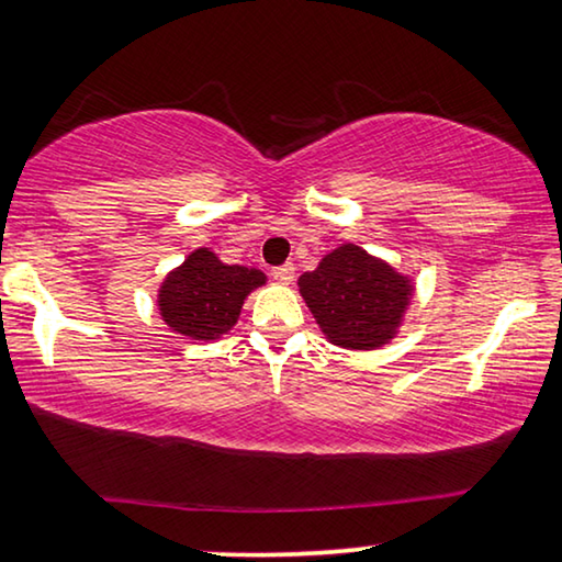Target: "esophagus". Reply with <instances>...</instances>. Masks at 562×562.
<instances>
[{
  "label": "esophagus",
  "mask_w": 562,
  "mask_h": 562,
  "mask_svg": "<svg viewBox=\"0 0 562 562\" xmlns=\"http://www.w3.org/2000/svg\"><path fill=\"white\" fill-rule=\"evenodd\" d=\"M293 263H283L279 266V269H273V279L281 281V283H291L293 281Z\"/></svg>",
  "instance_id": "1"
}]
</instances>
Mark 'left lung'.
Returning a JSON list of instances; mask_svg holds the SVG:
<instances>
[{
  "instance_id": "8db88e82",
  "label": "left lung",
  "mask_w": 562,
  "mask_h": 562,
  "mask_svg": "<svg viewBox=\"0 0 562 562\" xmlns=\"http://www.w3.org/2000/svg\"><path fill=\"white\" fill-rule=\"evenodd\" d=\"M299 293L326 339L341 349L371 351L396 336L414 286L382 258L341 244L301 276Z\"/></svg>"
}]
</instances>
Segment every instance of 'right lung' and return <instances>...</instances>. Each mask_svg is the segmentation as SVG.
I'll return each instance as SVG.
<instances>
[{
    "label": "right lung",
    "mask_w": 562,
    "mask_h": 562,
    "mask_svg": "<svg viewBox=\"0 0 562 562\" xmlns=\"http://www.w3.org/2000/svg\"><path fill=\"white\" fill-rule=\"evenodd\" d=\"M263 283V271L228 266L211 248H195L162 279L158 308L176 334L193 341H213L236 326L246 296Z\"/></svg>",
    "instance_id": "add662e5"
}]
</instances>
